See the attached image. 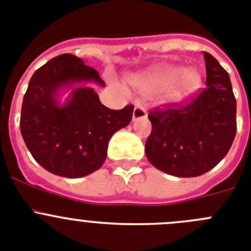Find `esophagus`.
<instances>
[{"mask_svg":"<svg viewBox=\"0 0 251 251\" xmlns=\"http://www.w3.org/2000/svg\"><path fill=\"white\" fill-rule=\"evenodd\" d=\"M146 116H148V111H146L145 107L140 105V103H137L135 106L134 112H132V120H141V119H146Z\"/></svg>","mask_w":251,"mask_h":251,"instance_id":"34e87169","label":"esophagus"}]
</instances>
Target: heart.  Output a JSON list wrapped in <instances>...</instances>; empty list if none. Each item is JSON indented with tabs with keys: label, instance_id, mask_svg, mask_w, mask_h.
<instances>
[{
	"label": "heart",
	"instance_id": "obj_1",
	"mask_svg": "<svg viewBox=\"0 0 251 251\" xmlns=\"http://www.w3.org/2000/svg\"><path fill=\"white\" fill-rule=\"evenodd\" d=\"M201 77L196 70L169 65L148 77L137 78L135 82L141 89H160L170 85L169 94L171 96H181L198 89Z\"/></svg>",
	"mask_w": 251,
	"mask_h": 251
}]
</instances>
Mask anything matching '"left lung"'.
Masks as SVG:
<instances>
[{
    "instance_id": "obj_1",
    "label": "left lung",
    "mask_w": 251,
    "mask_h": 251,
    "mask_svg": "<svg viewBox=\"0 0 251 251\" xmlns=\"http://www.w3.org/2000/svg\"><path fill=\"white\" fill-rule=\"evenodd\" d=\"M206 87L190 100L149 112L151 134L145 144L149 161L179 177L207 173L224 159L236 134V100L229 74L204 52Z\"/></svg>"
}]
</instances>
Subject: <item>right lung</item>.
<instances>
[{
    "mask_svg": "<svg viewBox=\"0 0 251 251\" xmlns=\"http://www.w3.org/2000/svg\"><path fill=\"white\" fill-rule=\"evenodd\" d=\"M87 82L105 86L96 70L64 53L33 74L24 96V141L33 159L55 175L76 179L99 170L111 136L132 119L134 106L109 109L91 87H76L64 105L58 102L61 89Z\"/></svg>",
    "mask_w": 251,
    "mask_h": 251,
    "instance_id": "add662e5",
    "label": "right lung"
}]
</instances>
